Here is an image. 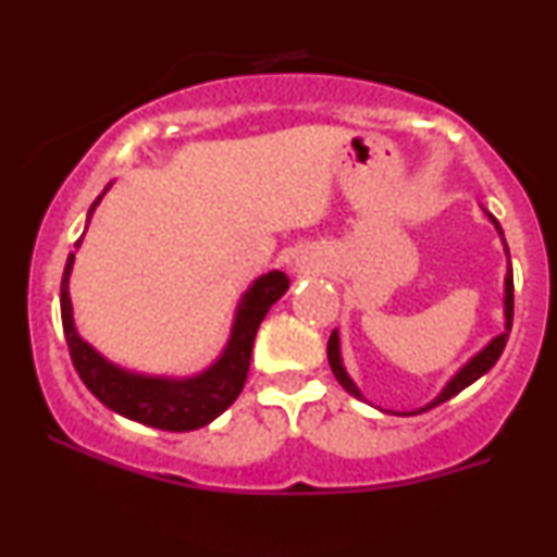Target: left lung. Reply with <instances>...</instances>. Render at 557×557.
Returning <instances> with one entry per match:
<instances>
[{"instance_id": "8db88e82", "label": "left lung", "mask_w": 557, "mask_h": 557, "mask_svg": "<svg viewBox=\"0 0 557 557\" xmlns=\"http://www.w3.org/2000/svg\"><path fill=\"white\" fill-rule=\"evenodd\" d=\"M490 220H492V225L497 227V233H500V238H503V230H500V225H497L495 216L490 214ZM503 243H505V240H503ZM505 253H508V246H505ZM510 324H513V270H510V267H508V274H505V330L500 332V335L492 337V341H490L487 345H484L482 350H479V354L474 356V359H471L469 363H463V367L458 369L456 374H453V380L447 382V385L443 387V393H440L437 398H434L432 403H426V406H424V408H419V411H411V413L430 411V408L440 406V403L450 400L453 395L461 393V389L469 387L471 382H476L479 376H482V374H487L490 369L495 367V361L500 359V354H503V348H505V341H508ZM327 359H330V369H332V374L337 376V382H341V385H343L345 389H348V393L354 395V398L363 400L361 389L356 387V382L350 380L348 372H345V367H343V359H341V337H337V330L332 332V335H330V343H327Z\"/></svg>"}]
</instances>
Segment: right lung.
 Listing matches in <instances>:
<instances>
[{
	"mask_svg": "<svg viewBox=\"0 0 557 557\" xmlns=\"http://www.w3.org/2000/svg\"><path fill=\"white\" fill-rule=\"evenodd\" d=\"M101 196L88 209V220H91ZM81 240H75V248L81 246ZM73 261L75 253H70L65 274H62L60 309L62 330H65V341L75 372H78L83 385L91 389L107 408H112L114 413L138 421V424L157 426V430L168 432H190L198 430V426H207L225 408L233 406L243 385H246L253 337H257L261 319L272 309L274 300L283 298L287 285H290L285 272L277 270L253 280V285L243 293L238 311H235L233 332H230V341L220 359L209 369H203L201 374L185 376V380H170V376H146L114 367L99 350H94L91 345L83 341L78 330H75L73 304H70L67 287Z\"/></svg>",
	"mask_w": 557,
	"mask_h": 557,
	"instance_id": "right-lung-1",
	"label": "right lung"
}]
</instances>
